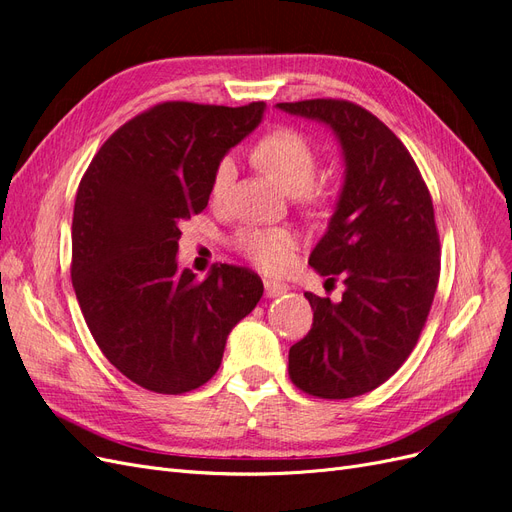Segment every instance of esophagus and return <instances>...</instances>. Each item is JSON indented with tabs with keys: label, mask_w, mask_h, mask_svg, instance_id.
<instances>
[{
	"label": "esophagus",
	"mask_w": 512,
	"mask_h": 512,
	"mask_svg": "<svg viewBox=\"0 0 512 512\" xmlns=\"http://www.w3.org/2000/svg\"><path fill=\"white\" fill-rule=\"evenodd\" d=\"M286 290H288V284H284V282L265 280V292H267V297H280V294H284Z\"/></svg>",
	"instance_id": "34e87169"
}]
</instances>
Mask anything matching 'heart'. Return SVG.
Instances as JSON below:
<instances>
[{
	"label": "heart",
	"mask_w": 512,
	"mask_h": 512,
	"mask_svg": "<svg viewBox=\"0 0 512 512\" xmlns=\"http://www.w3.org/2000/svg\"><path fill=\"white\" fill-rule=\"evenodd\" d=\"M256 166L267 173L288 194H297L299 203L309 209H320L327 203V194L314 185L320 156L309 138L294 128H277L265 134L252 151ZM235 162L222 158L211 179V196L220 198L235 179ZM235 247L267 273H284L290 265L299 239L286 228H243L235 235Z\"/></svg>",
	"instance_id": "obj_1"
}]
</instances>
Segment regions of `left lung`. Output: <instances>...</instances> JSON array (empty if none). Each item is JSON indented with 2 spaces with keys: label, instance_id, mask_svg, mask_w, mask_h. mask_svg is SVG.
I'll return each instance as SVG.
<instances>
[{
  "label": "left lung",
  "instance_id": "left-lung-1",
  "mask_svg": "<svg viewBox=\"0 0 512 512\" xmlns=\"http://www.w3.org/2000/svg\"><path fill=\"white\" fill-rule=\"evenodd\" d=\"M277 106L331 126L346 160L329 230L309 256L346 290L339 303L305 292L314 322L290 348L288 374L307 395L356 397L404 365L427 322L440 280L431 194L406 145L367 108L333 98Z\"/></svg>",
  "mask_w": 512,
  "mask_h": 512
}]
</instances>
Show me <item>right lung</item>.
I'll return each instance as SVG.
<instances>
[{
  "mask_svg": "<svg viewBox=\"0 0 512 512\" xmlns=\"http://www.w3.org/2000/svg\"><path fill=\"white\" fill-rule=\"evenodd\" d=\"M265 102H160L106 138L76 190L72 286L102 354L147 391L209 382L226 337L262 297L260 277L177 269L181 222L209 203L215 166L250 134Z\"/></svg>",
  "mask_w": 512,
  "mask_h": 512,
  "instance_id": "obj_1",
  "label": "right lung"
}]
</instances>
